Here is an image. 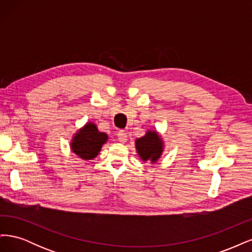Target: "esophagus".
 I'll list each match as a JSON object with an SVG mask.
<instances>
[{"instance_id": "obj_1", "label": "esophagus", "mask_w": 252, "mask_h": 252, "mask_svg": "<svg viewBox=\"0 0 252 252\" xmlns=\"http://www.w3.org/2000/svg\"><path fill=\"white\" fill-rule=\"evenodd\" d=\"M118 140L121 143H125L127 141V134H126V132L123 131V130L119 131L118 132Z\"/></svg>"}]
</instances>
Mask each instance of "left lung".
I'll list each match as a JSON object with an SVG mask.
<instances>
[{
    "label": "left lung",
    "instance_id": "obj_1",
    "mask_svg": "<svg viewBox=\"0 0 252 252\" xmlns=\"http://www.w3.org/2000/svg\"><path fill=\"white\" fill-rule=\"evenodd\" d=\"M136 154L143 162L149 161L151 164H156L164 151V140L157 130L146 131L143 136L134 141Z\"/></svg>",
    "mask_w": 252,
    "mask_h": 252
}]
</instances>
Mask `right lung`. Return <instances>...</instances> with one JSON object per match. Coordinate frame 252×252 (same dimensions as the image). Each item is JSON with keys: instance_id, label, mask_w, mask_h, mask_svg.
I'll list each match as a JSON object with an SVG mask.
<instances>
[{"instance_id": "add662e5", "label": "right lung", "mask_w": 252, "mask_h": 252, "mask_svg": "<svg viewBox=\"0 0 252 252\" xmlns=\"http://www.w3.org/2000/svg\"><path fill=\"white\" fill-rule=\"evenodd\" d=\"M107 141V133L98 130L94 122H87L73 134L70 149L79 158L87 161L96 158L103 145Z\"/></svg>"}]
</instances>
